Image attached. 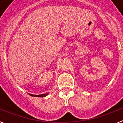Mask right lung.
Masks as SVG:
<instances>
[{"instance_id":"1","label":"right lung","mask_w":123,"mask_h":123,"mask_svg":"<svg viewBox=\"0 0 123 123\" xmlns=\"http://www.w3.org/2000/svg\"><path fill=\"white\" fill-rule=\"evenodd\" d=\"M29 95H31V96L32 97H44L47 96V95H48V93H45V94H41V95H33V94H29Z\"/></svg>"}]
</instances>
